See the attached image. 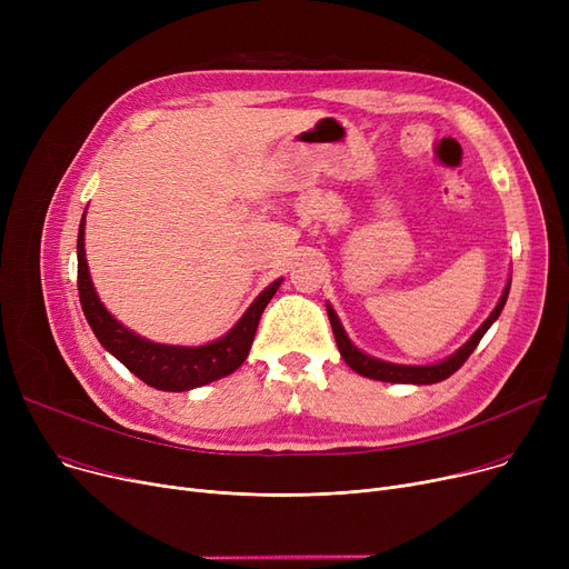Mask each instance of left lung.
Returning a JSON list of instances; mask_svg holds the SVG:
<instances>
[{
	"instance_id": "8db88e82",
	"label": "left lung",
	"mask_w": 569,
	"mask_h": 569,
	"mask_svg": "<svg viewBox=\"0 0 569 569\" xmlns=\"http://www.w3.org/2000/svg\"><path fill=\"white\" fill-rule=\"evenodd\" d=\"M500 307V305H498ZM498 307H496V311H498ZM493 311V313H496ZM493 318V316H491ZM489 318V320H491ZM487 320V322H489ZM485 322V325H487ZM482 325V327H485ZM480 327V330H482ZM480 330H477V335L475 337H480ZM337 335V332H335ZM475 339H470L468 343H466V348L472 343ZM337 343H339V352H341V357L346 360V365L355 371V373H360V376H365V378H373V380H382V382H417V385H431V382H440V380H445L447 376H450L457 367H459V362H455V360H450V362H442V365H438V367H399V365H387V362H380V360H373V357H369V355H365V352H360L357 350L350 341H348V337L343 335V339H337Z\"/></svg>"
}]
</instances>
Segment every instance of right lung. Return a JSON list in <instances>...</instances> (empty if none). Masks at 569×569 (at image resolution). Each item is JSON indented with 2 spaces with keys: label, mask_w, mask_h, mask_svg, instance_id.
I'll return each instance as SVG.
<instances>
[{
  "label": "right lung",
  "mask_w": 569,
  "mask_h": 569,
  "mask_svg": "<svg viewBox=\"0 0 569 569\" xmlns=\"http://www.w3.org/2000/svg\"><path fill=\"white\" fill-rule=\"evenodd\" d=\"M82 247V244H80ZM80 256V251H78ZM84 256V251H82ZM80 305L84 311V318L92 327L101 346L112 352L119 362H122L133 376H138L142 382H147L154 390L163 392H187L193 387H202L207 382H214L223 376H230L234 369L242 367V362L249 357L260 316L272 300V295L260 297L262 302L258 308L251 307L244 318L239 320L232 330L209 346L200 348H174V346H149L140 339H133L127 335V330H119L101 309L92 295V286H89L87 262H80Z\"/></svg>",
  "instance_id": "obj_1"
}]
</instances>
